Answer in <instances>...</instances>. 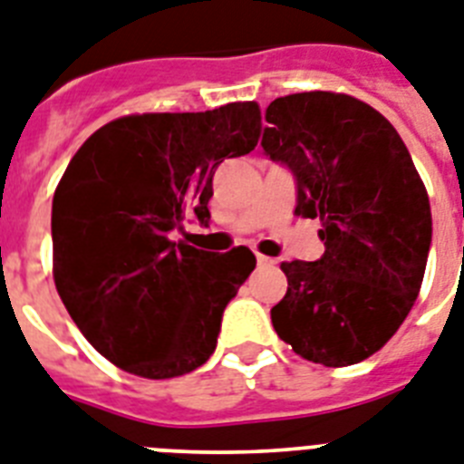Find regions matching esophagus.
<instances>
[{
    "label": "esophagus",
    "instance_id": "esophagus-1",
    "mask_svg": "<svg viewBox=\"0 0 464 464\" xmlns=\"http://www.w3.org/2000/svg\"><path fill=\"white\" fill-rule=\"evenodd\" d=\"M256 264H259V266H274V259H268V256L264 255H256Z\"/></svg>",
    "mask_w": 464,
    "mask_h": 464
}]
</instances>
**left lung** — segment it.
<instances>
[{"label": "left lung", "instance_id": "1", "mask_svg": "<svg viewBox=\"0 0 464 464\" xmlns=\"http://www.w3.org/2000/svg\"><path fill=\"white\" fill-rule=\"evenodd\" d=\"M264 118V153L290 169L295 214L321 219L325 245L316 262L280 264L287 292L271 323L306 361L361 363L418 299L431 245L422 179L392 122L353 96L290 93Z\"/></svg>", "mask_w": 464, "mask_h": 464}]
</instances>
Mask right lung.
Instances as JSON below:
<instances>
[{"mask_svg":"<svg viewBox=\"0 0 464 464\" xmlns=\"http://www.w3.org/2000/svg\"><path fill=\"white\" fill-rule=\"evenodd\" d=\"M259 106L148 112L93 131L70 160L52 208L53 280L70 318L101 356L167 380L217 349L221 316L255 271L247 247L219 255L172 233L209 224L212 177L255 150Z\"/></svg>","mask_w":464,"mask_h":464,"instance_id":"right-lung-1","label":"right lung"}]
</instances>
